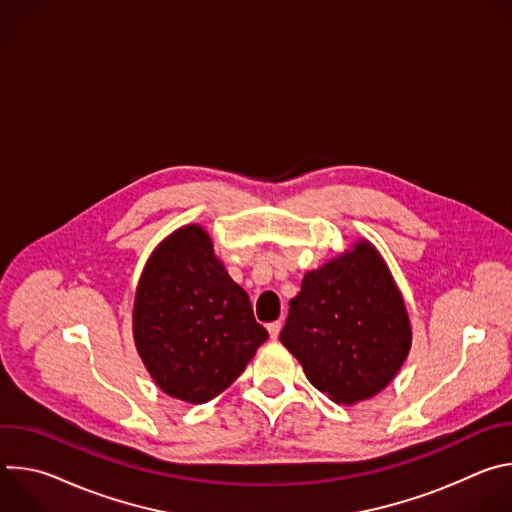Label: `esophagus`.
Segmentation results:
<instances>
[{
	"label": "esophagus",
	"instance_id": "1",
	"mask_svg": "<svg viewBox=\"0 0 512 512\" xmlns=\"http://www.w3.org/2000/svg\"><path fill=\"white\" fill-rule=\"evenodd\" d=\"M279 330H281V322H279V320H277V322L267 324V332H269V336H271L273 340L279 336Z\"/></svg>",
	"mask_w": 512,
	"mask_h": 512
}]
</instances>
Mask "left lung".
Listing matches in <instances>:
<instances>
[{
  "label": "left lung",
  "mask_w": 512,
  "mask_h": 512,
  "mask_svg": "<svg viewBox=\"0 0 512 512\" xmlns=\"http://www.w3.org/2000/svg\"><path fill=\"white\" fill-rule=\"evenodd\" d=\"M279 340L338 405L371 399L397 377L413 332L401 289L371 241L358 239L304 275Z\"/></svg>",
  "instance_id": "obj_1"
}]
</instances>
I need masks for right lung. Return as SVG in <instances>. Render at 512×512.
Wrapping results in <instances>:
<instances>
[{
	"instance_id": "obj_1",
	"label": "right lung",
	"mask_w": 512,
	"mask_h": 512,
	"mask_svg": "<svg viewBox=\"0 0 512 512\" xmlns=\"http://www.w3.org/2000/svg\"><path fill=\"white\" fill-rule=\"evenodd\" d=\"M267 336L247 291L231 279L200 225L176 229L145 261L133 340L166 395L194 405L221 395Z\"/></svg>"
}]
</instances>
